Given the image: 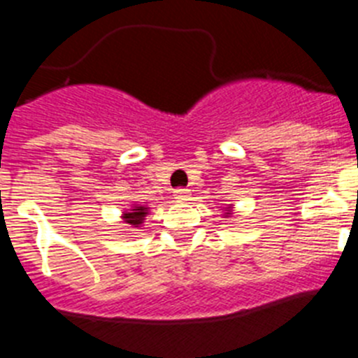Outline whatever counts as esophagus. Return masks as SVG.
I'll return each mask as SVG.
<instances>
[{"instance_id": "34e87169", "label": "esophagus", "mask_w": 358, "mask_h": 358, "mask_svg": "<svg viewBox=\"0 0 358 358\" xmlns=\"http://www.w3.org/2000/svg\"><path fill=\"white\" fill-rule=\"evenodd\" d=\"M173 197H176L179 202L188 201V199H189V189L188 188H177L176 192H173Z\"/></svg>"}]
</instances>
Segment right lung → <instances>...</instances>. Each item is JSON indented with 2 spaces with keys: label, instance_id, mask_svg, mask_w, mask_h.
Instances as JSON below:
<instances>
[{
  "label": "right lung",
  "instance_id": "1",
  "mask_svg": "<svg viewBox=\"0 0 358 358\" xmlns=\"http://www.w3.org/2000/svg\"><path fill=\"white\" fill-rule=\"evenodd\" d=\"M145 215H147V208L136 206V210H132L131 213H125V220H127V224H132V226H140Z\"/></svg>",
  "mask_w": 358,
  "mask_h": 358
}]
</instances>
